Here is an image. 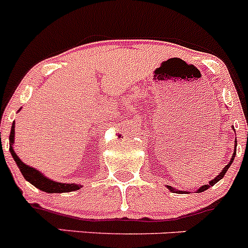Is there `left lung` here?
<instances>
[{"mask_svg":"<svg viewBox=\"0 0 248 248\" xmlns=\"http://www.w3.org/2000/svg\"><path fill=\"white\" fill-rule=\"evenodd\" d=\"M232 129H233V131H235V128H233V126H232ZM236 133V131H235ZM236 148H237V140H235V144H233V154H232V157H231V160H230V163L227 164L226 166H225V168L222 169V170H221V172L220 174L217 175V176L215 177V179H212V180H210L209 181V184H207V185H202L201 186V187H199L198 190H196V192H202V191H205V190H207L209 189V187H211V186H214L215 184L217 183V181H220L221 179H222L223 176H225V174H226V171L227 170H229V168L230 166H231V164H232V161H233V160H235V155H236ZM166 187H168L169 190H170V191H172V192H176V194H180V192H186V191H183V190H177V189H175V187H171V186H169V185H166ZM190 194V192H189Z\"/></svg>","mask_w":248,"mask_h":248,"instance_id":"8db88e82","label":"left lung"}]
</instances>
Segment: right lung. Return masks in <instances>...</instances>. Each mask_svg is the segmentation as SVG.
Returning a JSON list of instances; mask_svg holds the SVG:
<instances>
[{"mask_svg":"<svg viewBox=\"0 0 248 248\" xmlns=\"http://www.w3.org/2000/svg\"><path fill=\"white\" fill-rule=\"evenodd\" d=\"M13 144H15V123L12 124V128H11L10 133L11 155H12L13 160L16 161L17 166H18L19 171L22 172L23 177H25L28 183H31L33 186H36L37 189H39L41 191L48 192V194H59V192L76 191V190H79L80 187H82V185H79V184H64L52 180V179L47 177L46 175H43L39 170L25 164L21 159H19L18 155L16 154V151L13 149Z\"/></svg>","mask_w":248,"mask_h":248,"instance_id":"obj_1","label":"right lung"}]
</instances>
